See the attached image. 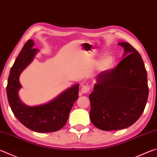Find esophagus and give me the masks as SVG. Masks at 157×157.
<instances>
[{
  "label": "esophagus",
  "mask_w": 157,
  "mask_h": 157,
  "mask_svg": "<svg viewBox=\"0 0 157 157\" xmlns=\"http://www.w3.org/2000/svg\"><path fill=\"white\" fill-rule=\"evenodd\" d=\"M90 91V87L89 86H86V85H82V89H81V92L83 93V94H87Z\"/></svg>",
  "instance_id": "obj_1"
}]
</instances>
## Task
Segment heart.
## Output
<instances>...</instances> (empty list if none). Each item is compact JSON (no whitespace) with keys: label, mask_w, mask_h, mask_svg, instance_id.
<instances>
[{"label":"heart","mask_w":157,"mask_h":157,"mask_svg":"<svg viewBox=\"0 0 157 157\" xmlns=\"http://www.w3.org/2000/svg\"><path fill=\"white\" fill-rule=\"evenodd\" d=\"M115 65V58L112 55H107L100 59L97 68L100 71H107L111 70Z\"/></svg>","instance_id":"b5f03b06"}]
</instances>
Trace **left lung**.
<instances>
[{
  "label": "left lung",
  "instance_id": "1",
  "mask_svg": "<svg viewBox=\"0 0 157 157\" xmlns=\"http://www.w3.org/2000/svg\"><path fill=\"white\" fill-rule=\"evenodd\" d=\"M118 45L124 48L123 59L114 69L98 74L89 95L90 119L104 131L132 125L141 116L148 98L147 72L141 56L129 43Z\"/></svg>",
  "mask_w": 157,
  "mask_h": 157
}]
</instances>
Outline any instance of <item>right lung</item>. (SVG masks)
I'll use <instances>...</instances> for the list:
<instances>
[{
	"label": "right lung",
	"mask_w": 157,
	"mask_h": 157,
	"mask_svg": "<svg viewBox=\"0 0 157 157\" xmlns=\"http://www.w3.org/2000/svg\"><path fill=\"white\" fill-rule=\"evenodd\" d=\"M28 40L21 50L10 70L7 86V99L12 112L27 128L39 133L56 132L65 125L73 105L78 98L79 84L65 90L46 104L28 106L21 102L18 91L21 88L19 76L33 62L38 49Z\"/></svg>",
	"instance_id": "right-lung-1"
}]
</instances>
